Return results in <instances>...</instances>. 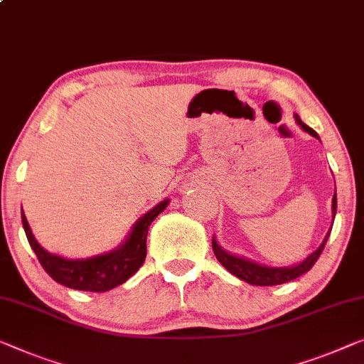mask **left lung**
Masks as SVG:
<instances>
[{"label": "left lung", "instance_id": "obj_1", "mask_svg": "<svg viewBox=\"0 0 364 364\" xmlns=\"http://www.w3.org/2000/svg\"><path fill=\"white\" fill-rule=\"evenodd\" d=\"M294 119L298 122V125H301L304 132L309 133L314 138L318 139L317 133L312 130L311 127H307L303 124L299 119L298 114H294ZM335 213H337V193L333 195L332 198V218H335ZM333 225V221H332ZM332 229H328V232L323 237L322 244L312 252L311 255H307L303 262H299L298 265L293 267H265V265H259L252 260L244 259V257H237L226 252L225 249L218 244V240L213 237V252L216 255V259L220 264L226 268L228 272H231L234 277H237L242 279V282L249 283V284H255V287H275V284H283L291 282V279L298 278L303 275V273L309 272L312 265L316 264L318 257H321L323 247H326V242L328 236H331Z\"/></svg>", "mask_w": 364, "mask_h": 364}]
</instances>
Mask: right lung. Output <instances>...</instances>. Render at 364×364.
<instances>
[{
    "label": "right lung",
    "mask_w": 364,
    "mask_h": 364,
    "mask_svg": "<svg viewBox=\"0 0 364 364\" xmlns=\"http://www.w3.org/2000/svg\"><path fill=\"white\" fill-rule=\"evenodd\" d=\"M167 205H169V200L161 201L146 215L139 218L135 226H133L130 236L127 237L120 247L107 254L77 260L63 259L60 255L47 252L33 237L24 211H21V218L32 250L36 252L43 270L55 282L73 289H81V291L104 293L125 283L143 265L144 259H146V236L149 225L156 220V216L163 213Z\"/></svg>",
    "instance_id": "right-lung-1"
}]
</instances>
